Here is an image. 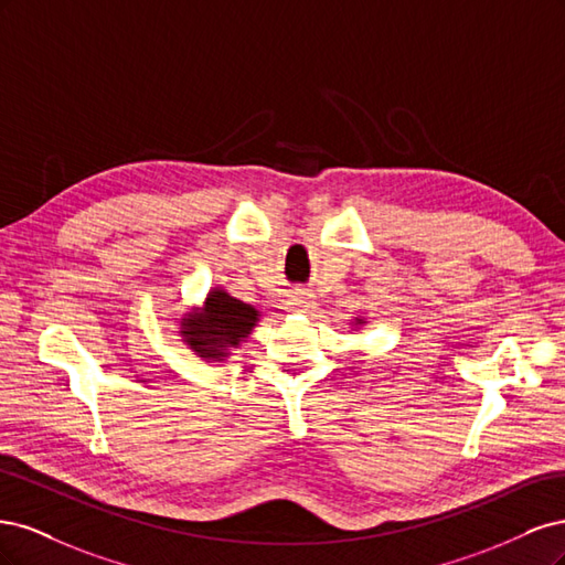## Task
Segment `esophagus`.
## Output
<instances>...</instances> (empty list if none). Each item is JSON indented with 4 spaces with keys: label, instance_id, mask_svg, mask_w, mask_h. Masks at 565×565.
<instances>
[{
    "label": "esophagus",
    "instance_id": "obj_1",
    "mask_svg": "<svg viewBox=\"0 0 565 565\" xmlns=\"http://www.w3.org/2000/svg\"><path fill=\"white\" fill-rule=\"evenodd\" d=\"M289 306H292L295 311H301V313H309L311 309H316V299L313 295L303 292V289H297V292L289 295Z\"/></svg>",
    "mask_w": 565,
    "mask_h": 565
}]
</instances>
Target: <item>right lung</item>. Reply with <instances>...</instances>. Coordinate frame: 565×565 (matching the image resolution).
Masks as SVG:
<instances>
[{
  "label": "right lung",
  "mask_w": 565,
  "mask_h": 565,
  "mask_svg": "<svg viewBox=\"0 0 565 565\" xmlns=\"http://www.w3.org/2000/svg\"><path fill=\"white\" fill-rule=\"evenodd\" d=\"M256 316L259 313L249 303L214 289L204 311L183 320V337L200 355L221 358L252 332Z\"/></svg>",
  "instance_id": "obj_1"
}]
</instances>
